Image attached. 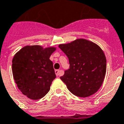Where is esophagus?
Returning <instances> with one entry per match:
<instances>
[{"mask_svg": "<svg viewBox=\"0 0 124 124\" xmlns=\"http://www.w3.org/2000/svg\"><path fill=\"white\" fill-rule=\"evenodd\" d=\"M55 73H56V76L58 77V76H60V75H61V71L59 70H55Z\"/></svg>", "mask_w": 124, "mask_h": 124, "instance_id": "34e87169", "label": "esophagus"}]
</instances>
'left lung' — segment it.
Here are the masks:
<instances>
[{
	"label": "left lung",
	"instance_id": "obj_1",
	"mask_svg": "<svg viewBox=\"0 0 124 124\" xmlns=\"http://www.w3.org/2000/svg\"><path fill=\"white\" fill-rule=\"evenodd\" d=\"M59 47L69 60L70 68L60 78L70 92L79 97L97 92L106 73V58L102 49L84 39L60 44Z\"/></svg>",
	"mask_w": 124,
	"mask_h": 124
}]
</instances>
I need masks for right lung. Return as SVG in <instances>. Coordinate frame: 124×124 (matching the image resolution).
Listing matches in <instances>:
<instances>
[{
    "instance_id": "add662e5",
    "label": "right lung",
    "mask_w": 124,
    "mask_h": 124,
    "mask_svg": "<svg viewBox=\"0 0 124 124\" xmlns=\"http://www.w3.org/2000/svg\"><path fill=\"white\" fill-rule=\"evenodd\" d=\"M54 47L43 49L41 46H26L12 60V69L18 88L32 100L43 98L50 90L56 78L53 63L49 60Z\"/></svg>"
}]
</instances>
